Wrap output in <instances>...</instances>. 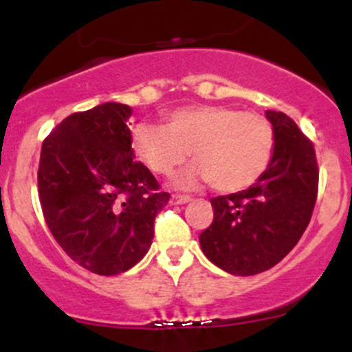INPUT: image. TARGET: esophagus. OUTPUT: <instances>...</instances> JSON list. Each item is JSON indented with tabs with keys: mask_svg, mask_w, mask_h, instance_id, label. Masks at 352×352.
Masks as SVG:
<instances>
[{
	"mask_svg": "<svg viewBox=\"0 0 352 352\" xmlns=\"http://www.w3.org/2000/svg\"><path fill=\"white\" fill-rule=\"evenodd\" d=\"M189 201H190V196H186V194H172V197H170V204L172 206L186 204V202Z\"/></svg>",
	"mask_w": 352,
	"mask_h": 352,
	"instance_id": "esophagus-1",
	"label": "esophagus"
}]
</instances>
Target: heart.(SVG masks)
<instances>
[{"instance_id":"obj_1","label":"heart","mask_w":352,"mask_h":352,"mask_svg":"<svg viewBox=\"0 0 352 352\" xmlns=\"http://www.w3.org/2000/svg\"><path fill=\"white\" fill-rule=\"evenodd\" d=\"M131 151L155 175H170L187 155L196 160L177 179L180 187L211 182L218 192H239L257 182L274 151V131L264 116L226 105H186L163 117V126L140 122Z\"/></svg>"}]
</instances>
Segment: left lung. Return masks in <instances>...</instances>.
Returning <instances> with one entry per match:
<instances>
[{
  "instance_id": "left-lung-1",
  "label": "left lung",
  "mask_w": 352,
  "mask_h": 352,
  "mask_svg": "<svg viewBox=\"0 0 352 352\" xmlns=\"http://www.w3.org/2000/svg\"><path fill=\"white\" fill-rule=\"evenodd\" d=\"M274 131L267 170L247 190L211 199L214 218L199 235L223 271L254 276L274 267L300 242L318 192L314 143L286 113L265 110Z\"/></svg>"
}]
</instances>
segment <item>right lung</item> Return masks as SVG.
<instances>
[{"mask_svg":"<svg viewBox=\"0 0 352 352\" xmlns=\"http://www.w3.org/2000/svg\"><path fill=\"white\" fill-rule=\"evenodd\" d=\"M129 105H97L63 119L42 143V214L71 261L116 276L146 255L170 194L131 151Z\"/></svg>","mask_w":352,"mask_h":352,"instance_id":"right-lung-1","label":"right lung"}]
</instances>
